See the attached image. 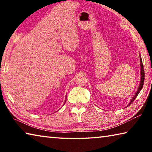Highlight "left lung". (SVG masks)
<instances>
[{
    "label": "left lung",
    "instance_id": "left-lung-1",
    "mask_svg": "<svg viewBox=\"0 0 152 152\" xmlns=\"http://www.w3.org/2000/svg\"><path fill=\"white\" fill-rule=\"evenodd\" d=\"M140 65H141V81H140V86H139L138 90L137 92H136V94H135V96L133 97V99H132V101L129 102V104H128V106H129V105L132 103L133 102V101L135 99V98L137 96V95L140 93V92L141 91V88H143V82H144V78H145V72H144V68H143V63H142V60H141V58L140 57ZM127 106V107H128Z\"/></svg>",
    "mask_w": 152,
    "mask_h": 152
}]
</instances>
